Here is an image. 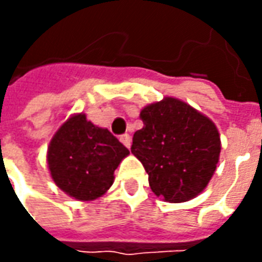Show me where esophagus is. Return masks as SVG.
I'll return each instance as SVG.
<instances>
[{
  "instance_id": "obj_1",
  "label": "esophagus",
  "mask_w": 262,
  "mask_h": 262,
  "mask_svg": "<svg viewBox=\"0 0 262 262\" xmlns=\"http://www.w3.org/2000/svg\"><path fill=\"white\" fill-rule=\"evenodd\" d=\"M120 142L123 143V144H125V146L127 148L130 147V144H132L130 135H127V133H125V135H122V136H120Z\"/></svg>"
}]
</instances>
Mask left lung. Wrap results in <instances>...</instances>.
Wrapping results in <instances>:
<instances>
[{
  "label": "left lung",
  "mask_w": 262,
  "mask_h": 262,
  "mask_svg": "<svg viewBox=\"0 0 262 262\" xmlns=\"http://www.w3.org/2000/svg\"><path fill=\"white\" fill-rule=\"evenodd\" d=\"M143 127L130 151L142 161L150 188L165 202L198 196L219 163L220 135L208 116L177 98L165 97L140 112Z\"/></svg>",
  "instance_id": "obj_1"
}]
</instances>
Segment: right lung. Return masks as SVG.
<instances>
[{
	"label": "right lung",
	"mask_w": 262,
	"mask_h": 262,
	"mask_svg": "<svg viewBox=\"0 0 262 262\" xmlns=\"http://www.w3.org/2000/svg\"><path fill=\"white\" fill-rule=\"evenodd\" d=\"M129 150L103 127L73 115L54 133L48 165L54 184L77 201H94L114 184V172Z\"/></svg>",
	"instance_id": "1"
}]
</instances>
